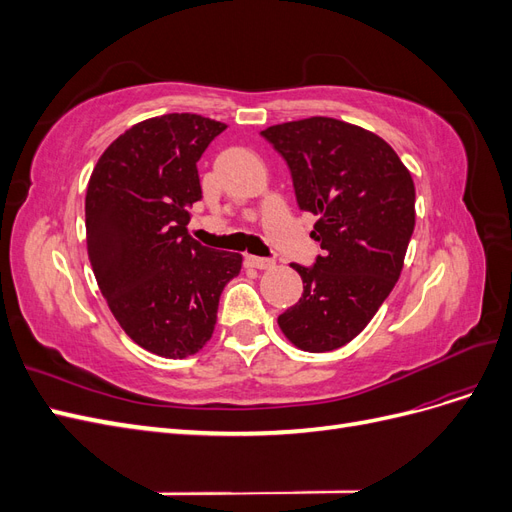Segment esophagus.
<instances>
[{
	"mask_svg": "<svg viewBox=\"0 0 512 512\" xmlns=\"http://www.w3.org/2000/svg\"><path fill=\"white\" fill-rule=\"evenodd\" d=\"M245 262H247V267H254V269H273L275 267V260L260 258V256H247Z\"/></svg>",
	"mask_w": 512,
	"mask_h": 512,
	"instance_id": "obj_1",
	"label": "esophagus"
}]
</instances>
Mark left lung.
<instances>
[{"label": "left lung", "instance_id": "1", "mask_svg": "<svg viewBox=\"0 0 512 512\" xmlns=\"http://www.w3.org/2000/svg\"><path fill=\"white\" fill-rule=\"evenodd\" d=\"M290 168L297 205L318 215L312 267L292 262L303 297L277 318L307 352L342 348L374 318L399 280L414 230V183L380 136L331 117L260 132Z\"/></svg>", "mask_w": 512, "mask_h": 512}]
</instances>
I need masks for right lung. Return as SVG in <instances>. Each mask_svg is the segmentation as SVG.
<instances>
[{
  "mask_svg": "<svg viewBox=\"0 0 512 512\" xmlns=\"http://www.w3.org/2000/svg\"><path fill=\"white\" fill-rule=\"evenodd\" d=\"M224 123L170 113L136 123L111 143L85 196L87 254L113 316L138 346L185 359L215 329L224 286L241 256L188 235L203 198L196 162Z\"/></svg>",
  "mask_w": 512,
  "mask_h": 512,
  "instance_id": "1",
  "label": "right lung"
}]
</instances>
